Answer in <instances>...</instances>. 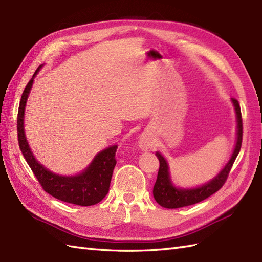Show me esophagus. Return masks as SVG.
I'll return each instance as SVG.
<instances>
[{"label": "esophagus", "instance_id": "esophagus-1", "mask_svg": "<svg viewBox=\"0 0 262 262\" xmlns=\"http://www.w3.org/2000/svg\"><path fill=\"white\" fill-rule=\"evenodd\" d=\"M153 146H155V139L150 133H143L139 139V148L142 151H148L151 150Z\"/></svg>", "mask_w": 262, "mask_h": 262}]
</instances>
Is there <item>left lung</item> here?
Wrapping results in <instances>:
<instances>
[{"instance_id":"8db88e82","label":"left lung","mask_w":262,"mask_h":262,"mask_svg":"<svg viewBox=\"0 0 262 262\" xmlns=\"http://www.w3.org/2000/svg\"><path fill=\"white\" fill-rule=\"evenodd\" d=\"M231 102L235 111V119H237V137H235L234 149L225 167L209 182L196 188L176 187L171 180L168 161L165 160V158L160 152H156V156L159 159V162H160V168H159L157 181L155 183V187H153V196L161 207L177 209L194 205V203L205 200L210 195L215 193L226 182L235 158L239 155L242 142V119L240 105L239 102L233 98L231 99Z\"/></svg>"}]
</instances>
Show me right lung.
Here are the masks:
<instances>
[{"label": "right lung", "mask_w": 262, "mask_h": 262, "mask_svg": "<svg viewBox=\"0 0 262 262\" xmlns=\"http://www.w3.org/2000/svg\"><path fill=\"white\" fill-rule=\"evenodd\" d=\"M43 66L37 68L32 79L25 86L20 101L17 113V138L23 157L33 171L36 179L44 191L61 201L89 207L99 203L109 192L110 182L116 167V152L118 145L114 144L100 151L91 163L75 176H61L50 171L36 160L31 151L24 132V112L30 91L33 85L35 75Z\"/></svg>", "instance_id": "right-lung-1"}]
</instances>
